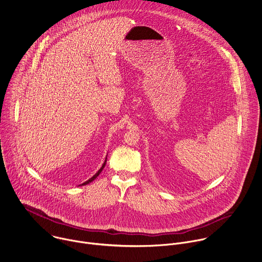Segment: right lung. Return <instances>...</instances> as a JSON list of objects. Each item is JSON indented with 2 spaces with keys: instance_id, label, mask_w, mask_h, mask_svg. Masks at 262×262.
<instances>
[{
  "instance_id": "1",
  "label": "right lung",
  "mask_w": 262,
  "mask_h": 262,
  "mask_svg": "<svg viewBox=\"0 0 262 262\" xmlns=\"http://www.w3.org/2000/svg\"><path fill=\"white\" fill-rule=\"evenodd\" d=\"M106 159H107V158H106ZM106 161H107V160H105V162H104V163H103V165H102V167H101V168H100V169H99V170H98V172H97V173H96V174H95V176H94V177H92V178H91V179H90V180H89V181H86V182H84V183H83V184H81V185H80V186H84V185H88V184H90V183H91V182H93V181H94V180H96V178H97V177H98V176H99V174H100V173H101V171H102V170H103V168H104V167H105V165H106Z\"/></svg>"
}]
</instances>
